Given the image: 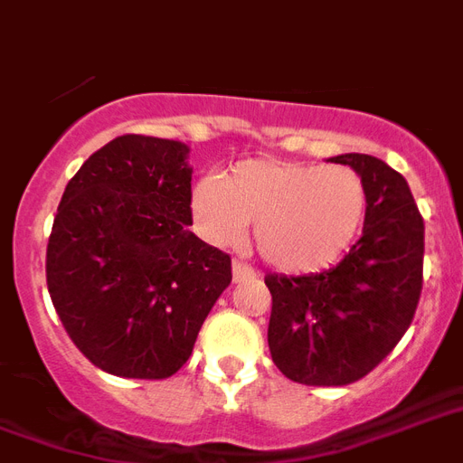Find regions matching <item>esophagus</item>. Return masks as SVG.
I'll return each mask as SVG.
<instances>
[{
  "label": "esophagus",
  "mask_w": 463,
  "mask_h": 463,
  "mask_svg": "<svg viewBox=\"0 0 463 463\" xmlns=\"http://www.w3.org/2000/svg\"><path fill=\"white\" fill-rule=\"evenodd\" d=\"M250 278H257V270L235 259V261H232V280H235V283H242V280H250Z\"/></svg>",
  "instance_id": "34e87169"
}]
</instances>
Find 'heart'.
Here are the masks:
<instances>
[{
	"instance_id": "obj_1",
	"label": "heart",
	"mask_w": 463,
	"mask_h": 463,
	"mask_svg": "<svg viewBox=\"0 0 463 463\" xmlns=\"http://www.w3.org/2000/svg\"><path fill=\"white\" fill-rule=\"evenodd\" d=\"M199 232L235 244L254 223L259 254L285 273L340 261L366 216V187L349 166L240 161L231 175H206L193 190Z\"/></svg>"
}]
</instances>
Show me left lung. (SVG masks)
Masks as SVG:
<instances>
[{
  "mask_svg": "<svg viewBox=\"0 0 463 463\" xmlns=\"http://www.w3.org/2000/svg\"><path fill=\"white\" fill-rule=\"evenodd\" d=\"M330 161L364 180L362 238L323 273L266 276L273 364L290 381L318 388L371 373L411 326L423 288V219L407 180L368 154Z\"/></svg>",
  "mask_w": 463,
  "mask_h": 463,
  "instance_id": "left-lung-1",
  "label": "left lung"
}]
</instances>
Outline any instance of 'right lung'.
<instances>
[{"label":"right lung","instance_id":"obj_1","mask_svg":"<svg viewBox=\"0 0 463 463\" xmlns=\"http://www.w3.org/2000/svg\"><path fill=\"white\" fill-rule=\"evenodd\" d=\"M187 145L121 135L69 180L47 244V288L97 368L161 381L190 359L231 285V257L193 225Z\"/></svg>","mask_w":463,"mask_h":463}]
</instances>
